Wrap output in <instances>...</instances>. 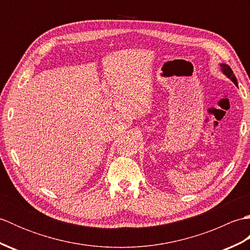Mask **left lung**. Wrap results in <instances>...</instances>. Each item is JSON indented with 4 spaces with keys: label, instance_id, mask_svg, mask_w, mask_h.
I'll return each instance as SVG.
<instances>
[{
    "label": "left lung",
    "instance_id": "left-lung-1",
    "mask_svg": "<svg viewBox=\"0 0 250 250\" xmlns=\"http://www.w3.org/2000/svg\"><path fill=\"white\" fill-rule=\"evenodd\" d=\"M220 66H221V70H222V72H224V74H226V75L229 77L233 83H235V86H237L236 77H235L234 74H233V71L231 70V67L229 65H227V64H220Z\"/></svg>",
    "mask_w": 250,
    "mask_h": 250
}]
</instances>
